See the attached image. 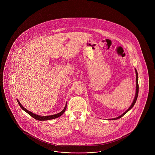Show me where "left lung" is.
Listing matches in <instances>:
<instances>
[{
	"label": "left lung",
	"instance_id": "left-lung-1",
	"mask_svg": "<svg viewBox=\"0 0 155 155\" xmlns=\"http://www.w3.org/2000/svg\"><path fill=\"white\" fill-rule=\"evenodd\" d=\"M135 73H136V94H135V98H134V99L133 103L131 104V106L128 108V109L125 111V112H124L123 114H122L121 116H120L118 117H116V118H112V119H110V120H117V119H118V118H121V117H123L124 115H125V114H126L128 111L133 108L134 105L135 104V103L136 102L137 99V97H138V91H139V85H138V73H137V71L136 69H135ZM109 120H110V119H109Z\"/></svg>",
	"mask_w": 155,
	"mask_h": 155
}]
</instances>
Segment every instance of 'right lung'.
Masks as SVG:
<instances>
[{
	"mask_svg": "<svg viewBox=\"0 0 155 155\" xmlns=\"http://www.w3.org/2000/svg\"><path fill=\"white\" fill-rule=\"evenodd\" d=\"M17 102L18 103L19 106H20V107L22 109V110H24L25 112H27L29 115H30L31 117H32L33 118H34L35 119H36V120H39V121H45V120H51V119L58 118V117H60V116H61L64 113V111H66V109L67 104H66L65 107L64 108V109L61 111V112H60V113L56 114H54V115H52V116H40L39 115L34 114L33 113L31 112L29 110H27L25 108H24L22 106V104L20 103V102L18 101V99H17Z\"/></svg>",
	"mask_w": 155,
	"mask_h": 155,
	"instance_id": "obj_1",
	"label": "right lung"
}]
</instances>
